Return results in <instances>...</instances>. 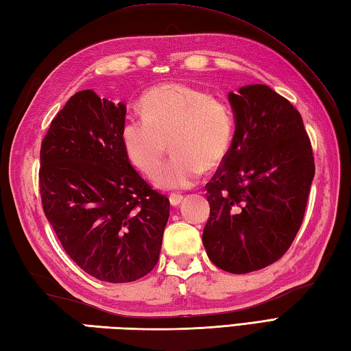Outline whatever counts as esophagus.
I'll return each instance as SVG.
<instances>
[{
  "mask_svg": "<svg viewBox=\"0 0 351 351\" xmlns=\"http://www.w3.org/2000/svg\"><path fill=\"white\" fill-rule=\"evenodd\" d=\"M170 204H171V206H178L180 205L181 202H182V199H184V196H181V195H178V193H171L170 195Z\"/></svg>",
  "mask_w": 351,
  "mask_h": 351,
  "instance_id": "obj_1",
  "label": "esophagus"
}]
</instances>
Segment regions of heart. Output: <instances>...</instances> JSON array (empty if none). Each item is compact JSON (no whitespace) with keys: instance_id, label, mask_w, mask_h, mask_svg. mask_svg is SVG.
I'll return each instance as SVG.
<instances>
[{"instance_id":"obj_1","label":"heart","mask_w":351,"mask_h":351,"mask_svg":"<svg viewBox=\"0 0 351 351\" xmlns=\"http://www.w3.org/2000/svg\"><path fill=\"white\" fill-rule=\"evenodd\" d=\"M143 119H126L121 141L126 158L141 173L152 176L167 152L171 160L155 175L160 189L182 190L195 185L204 170L226 158L234 131L229 104L187 84H162L140 99Z\"/></svg>"}]
</instances>
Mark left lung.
<instances>
[{"label":"left lung","instance_id":"obj_1","mask_svg":"<svg viewBox=\"0 0 351 351\" xmlns=\"http://www.w3.org/2000/svg\"><path fill=\"white\" fill-rule=\"evenodd\" d=\"M235 132L206 184L202 243L214 265L234 274L280 259L299 232L315 175L314 154L293 104L264 84L230 92Z\"/></svg>","mask_w":351,"mask_h":351}]
</instances>
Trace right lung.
I'll use <instances>...</instances> for the list:
<instances>
[{"label": "right lung", "mask_w": 351, "mask_h": 351, "mask_svg": "<svg viewBox=\"0 0 351 351\" xmlns=\"http://www.w3.org/2000/svg\"><path fill=\"white\" fill-rule=\"evenodd\" d=\"M125 114V104L81 90L52 119L40 147L45 215L73 263L110 283L152 271L170 210L126 158Z\"/></svg>", "instance_id": "1"}]
</instances>
